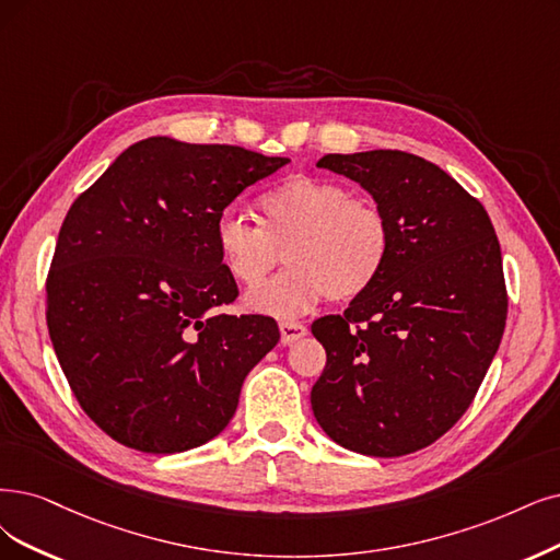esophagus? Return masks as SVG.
Masks as SVG:
<instances>
[{
  "label": "esophagus",
  "instance_id": "1",
  "mask_svg": "<svg viewBox=\"0 0 560 560\" xmlns=\"http://www.w3.org/2000/svg\"><path fill=\"white\" fill-rule=\"evenodd\" d=\"M279 329H281V343H295L306 335V325L295 320L279 323Z\"/></svg>",
  "mask_w": 560,
  "mask_h": 560
}]
</instances>
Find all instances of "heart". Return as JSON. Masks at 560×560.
<instances>
[{"mask_svg": "<svg viewBox=\"0 0 560 560\" xmlns=\"http://www.w3.org/2000/svg\"><path fill=\"white\" fill-rule=\"evenodd\" d=\"M260 225L225 212L214 225L221 265L242 288H258L285 254L283 275L248 295L256 312L291 318L325 295L355 300L378 281L392 254L383 205L350 196L343 184L291 175L260 196Z\"/></svg>", "mask_w": 560, "mask_h": 560, "instance_id": "obj_1", "label": "heart"}]
</instances>
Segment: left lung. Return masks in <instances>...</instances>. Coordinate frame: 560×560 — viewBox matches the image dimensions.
<instances>
[{"label":"left lung","instance_id":"left-lung-1","mask_svg":"<svg viewBox=\"0 0 560 560\" xmlns=\"http://www.w3.org/2000/svg\"><path fill=\"white\" fill-rule=\"evenodd\" d=\"M392 223L378 281L341 316L314 320L327 362L318 424L369 457H401L450 431L485 381L508 320L501 244L482 202L436 163L399 150L325 154Z\"/></svg>","mask_w":560,"mask_h":560}]
</instances>
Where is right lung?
Returning a JSON list of instances; mask_svg holds the SVG:
<instances>
[{"instance_id":"right-lung-1","label":"right lung","mask_w":560,"mask_h":560,"mask_svg":"<svg viewBox=\"0 0 560 560\" xmlns=\"http://www.w3.org/2000/svg\"><path fill=\"white\" fill-rule=\"evenodd\" d=\"M288 161L159 136L131 144L73 200L48 269L46 320L73 397L113 441L184 452L235 416L279 327L219 312L240 291L214 225Z\"/></svg>"}]
</instances>
